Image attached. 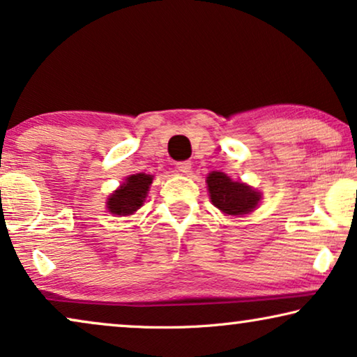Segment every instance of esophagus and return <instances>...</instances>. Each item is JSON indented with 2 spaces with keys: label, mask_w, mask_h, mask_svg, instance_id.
Listing matches in <instances>:
<instances>
[{
  "label": "esophagus",
  "mask_w": 357,
  "mask_h": 357,
  "mask_svg": "<svg viewBox=\"0 0 357 357\" xmlns=\"http://www.w3.org/2000/svg\"><path fill=\"white\" fill-rule=\"evenodd\" d=\"M177 169L178 172L188 174L190 170H192V162H190V160H180V162H177Z\"/></svg>",
  "instance_id": "esophagus-1"
}]
</instances>
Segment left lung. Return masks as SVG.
Instances as JSON below:
<instances>
[{
	"mask_svg": "<svg viewBox=\"0 0 357 357\" xmlns=\"http://www.w3.org/2000/svg\"><path fill=\"white\" fill-rule=\"evenodd\" d=\"M206 183L213 204L226 214H247L260 202V193L241 182H234L222 172L209 174Z\"/></svg>",
	"mask_w": 357,
	"mask_h": 357,
	"instance_id": "8db88e82",
	"label": "left lung"
}]
</instances>
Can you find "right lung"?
I'll use <instances>...</instances> for the list:
<instances>
[{"instance_id": "obj_1", "label": "right lung", "mask_w": 357, "mask_h": 357, "mask_svg": "<svg viewBox=\"0 0 357 357\" xmlns=\"http://www.w3.org/2000/svg\"><path fill=\"white\" fill-rule=\"evenodd\" d=\"M151 183H153V177L151 175H131V177L126 178V183L121 185L109 198V202H107L109 211L112 214H119V216L133 214L136 209L143 206V202Z\"/></svg>"}]
</instances>
